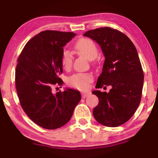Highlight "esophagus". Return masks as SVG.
<instances>
[{"mask_svg": "<svg viewBox=\"0 0 158 158\" xmlns=\"http://www.w3.org/2000/svg\"><path fill=\"white\" fill-rule=\"evenodd\" d=\"M89 95H90V92L81 93V97H82V98H87L88 96H89Z\"/></svg>", "mask_w": 158, "mask_h": 158, "instance_id": "obj_1", "label": "esophagus"}]
</instances>
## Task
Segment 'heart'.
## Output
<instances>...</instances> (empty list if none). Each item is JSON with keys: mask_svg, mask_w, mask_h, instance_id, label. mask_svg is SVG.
Here are the masks:
<instances>
[{"mask_svg": "<svg viewBox=\"0 0 158 158\" xmlns=\"http://www.w3.org/2000/svg\"><path fill=\"white\" fill-rule=\"evenodd\" d=\"M75 49L89 60H93L98 56V49L96 44L89 38H81L77 42ZM73 56L68 50H63L61 54V65L63 69L69 70L73 65ZM93 77L90 73H77L69 76L67 79V84L73 89L79 90H87L93 81Z\"/></svg>", "mask_w": 158, "mask_h": 158, "instance_id": "1", "label": "heart"}]
</instances>
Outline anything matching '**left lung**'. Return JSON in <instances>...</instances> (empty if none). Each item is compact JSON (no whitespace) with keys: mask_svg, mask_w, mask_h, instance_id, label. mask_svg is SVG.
<instances>
[{"mask_svg":"<svg viewBox=\"0 0 158 158\" xmlns=\"http://www.w3.org/2000/svg\"><path fill=\"white\" fill-rule=\"evenodd\" d=\"M84 35L97 42L105 56L95 87L111 86L109 93L92 92L99 99L93 116L105 126H119L129 121L141 102L143 72L137 51L126 35L110 27L88 31Z\"/></svg>","mask_w":158,"mask_h":158,"instance_id":"obj_1","label":"left lung"}]
</instances>
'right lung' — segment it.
I'll use <instances>...</instances> for the list:
<instances>
[{
	"instance_id": "add662e5",
	"label": "right lung",
	"mask_w": 158,
	"mask_h": 158,
	"mask_svg": "<svg viewBox=\"0 0 158 158\" xmlns=\"http://www.w3.org/2000/svg\"><path fill=\"white\" fill-rule=\"evenodd\" d=\"M76 35L73 32L44 31L29 40L17 61L15 84L21 107L35 123L47 130L65 125L81 100L76 90L53 93L63 85L61 54L63 47Z\"/></svg>"
}]
</instances>
